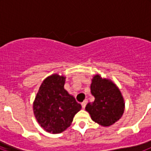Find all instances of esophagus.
Segmentation results:
<instances>
[{
  "label": "esophagus",
  "mask_w": 151,
  "mask_h": 151,
  "mask_svg": "<svg viewBox=\"0 0 151 151\" xmlns=\"http://www.w3.org/2000/svg\"><path fill=\"white\" fill-rule=\"evenodd\" d=\"M88 104V101H87V100H85V101H84L83 102H82V104H82V108H83V109H85V106H86V104Z\"/></svg>",
  "instance_id": "obj_1"
}]
</instances>
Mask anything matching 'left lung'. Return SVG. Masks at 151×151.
<instances>
[{"instance_id": "left-lung-1", "label": "left lung", "mask_w": 151, "mask_h": 151, "mask_svg": "<svg viewBox=\"0 0 151 151\" xmlns=\"http://www.w3.org/2000/svg\"><path fill=\"white\" fill-rule=\"evenodd\" d=\"M94 102L88 103L85 110L92 120L103 126H110L122 117L125 108L120 91L110 80L94 76L91 85Z\"/></svg>"}]
</instances>
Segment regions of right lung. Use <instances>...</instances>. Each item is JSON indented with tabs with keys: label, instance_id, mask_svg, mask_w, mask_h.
<instances>
[{
	"label": "right lung",
	"instance_id": "add662e5",
	"mask_svg": "<svg viewBox=\"0 0 151 151\" xmlns=\"http://www.w3.org/2000/svg\"><path fill=\"white\" fill-rule=\"evenodd\" d=\"M65 77L52 75L40 86L33 104L38 123L47 132L57 134L70 126L82 106L64 89Z\"/></svg>",
	"mask_w": 151,
	"mask_h": 151
}]
</instances>
